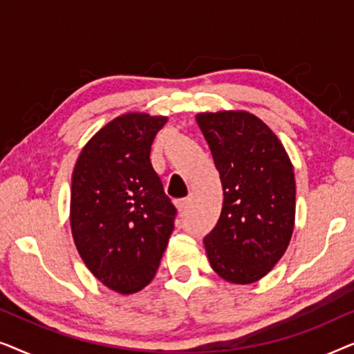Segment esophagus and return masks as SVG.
Listing matches in <instances>:
<instances>
[{
  "label": "esophagus",
  "mask_w": 354,
  "mask_h": 354,
  "mask_svg": "<svg viewBox=\"0 0 354 354\" xmlns=\"http://www.w3.org/2000/svg\"><path fill=\"white\" fill-rule=\"evenodd\" d=\"M176 206H177L178 212H185L188 209V206H190V198H182V200H177Z\"/></svg>",
  "instance_id": "obj_1"
}]
</instances>
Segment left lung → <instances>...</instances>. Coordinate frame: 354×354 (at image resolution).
<instances>
[{"label":"left lung","instance_id":"left-lung-1","mask_svg":"<svg viewBox=\"0 0 354 354\" xmlns=\"http://www.w3.org/2000/svg\"><path fill=\"white\" fill-rule=\"evenodd\" d=\"M196 122L224 192L219 221L205 236L207 259L222 279L253 283L279 263L292 239V162L275 133L253 114L205 113Z\"/></svg>","mask_w":354,"mask_h":354}]
</instances>
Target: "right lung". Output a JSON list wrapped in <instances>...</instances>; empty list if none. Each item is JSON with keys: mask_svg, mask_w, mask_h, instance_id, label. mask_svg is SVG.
Here are the masks:
<instances>
[{"mask_svg": "<svg viewBox=\"0 0 354 354\" xmlns=\"http://www.w3.org/2000/svg\"><path fill=\"white\" fill-rule=\"evenodd\" d=\"M167 118L130 113L82 149L72 174L71 227L96 279L129 295L151 282L177 209L151 166L153 140Z\"/></svg>", "mask_w": 354, "mask_h": 354, "instance_id": "1", "label": "right lung"}]
</instances>
